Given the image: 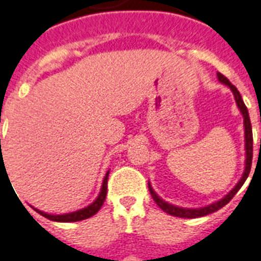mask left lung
Returning a JSON list of instances; mask_svg holds the SVG:
<instances>
[{
  "mask_svg": "<svg viewBox=\"0 0 261 261\" xmlns=\"http://www.w3.org/2000/svg\"><path fill=\"white\" fill-rule=\"evenodd\" d=\"M217 76H218V80L225 84V85H228L230 88V91L233 92V96H235L236 105H238V108L241 110V113L243 114V124H245V148H246V166H245V172H243V176H242V179L238 181V185H236L232 190H230L224 198H221L219 201L213 202V204H210L207 207H202V208H180V207H176V205H172L169 202L164 201L161 197L156 194V193L153 192L151 185H148V189H149V193H151V196H152L153 201L158 204V207L161 210H164L165 213H168L169 215H173V217H179V218H198V217H204V215H208V214H213L215 211H218L219 208H222L224 205H226L228 202L232 200V197L235 196L238 190L243 186V183L246 181L247 176L250 173V168H252V158H253V134H252V124H250V117H249V112H247V108L245 106V103L242 100V96L239 91L236 89L235 85H232L229 82V80L224 76V75L221 74V72H217ZM260 145H261V140H260Z\"/></svg>",
  "mask_w": 261,
  "mask_h": 261,
  "instance_id": "left-lung-1",
  "label": "left lung"
}]
</instances>
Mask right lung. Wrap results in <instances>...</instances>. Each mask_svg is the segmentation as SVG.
<instances>
[{"label": "right lung", "instance_id": "right-lung-1", "mask_svg": "<svg viewBox=\"0 0 261 261\" xmlns=\"http://www.w3.org/2000/svg\"><path fill=\"white\" fill-rule=\"evenodd\" d=\"M0 145H1V140H0ZM1 165H3V159H1ZM108 176L109 172L105 176V179H103V185L102 189H100V193H99V196L95 201L92 202L91 205H88V207L82 208V210H78V211H74V213H69V214H63V215H51V214H46L43 213V211H39L35 208V211L43 215V217H46L50 221H57V222H76V221H82V219H86L92 217V215H95V214L100 210V207L103 205V202L106 200V194H108Z\"/></svg>", "mask_w": 261, "mask_h": 261}]
</instances>
